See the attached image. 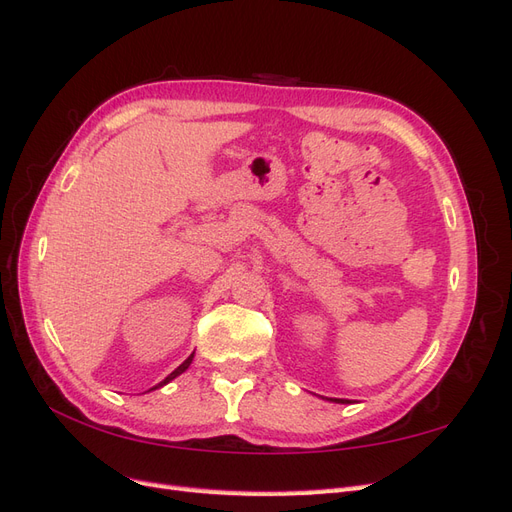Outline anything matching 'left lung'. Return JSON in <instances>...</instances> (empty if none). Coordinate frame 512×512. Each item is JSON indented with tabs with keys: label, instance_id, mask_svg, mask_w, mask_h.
<instances>
[{
	"label": "left lung",
	"instance_id": "left-lung-1",
	"mask_svg": "<svg viewBox=\"0 0 512 512\" xmlns=\"http://www.w3.org/2000/svg\"><path fill=\"white\" fill-rule=\"evenodd\" d=\"M324 399V397H322ZM329 401H335V404H350V401L348 399H335V397H327Z\"/></svg>",
	"mask_w": 512,
	"mask_h": 512
}]
</instances>
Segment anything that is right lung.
<instances>
[{
  "label": "right lung",
  "instance_id": "1",
  "mask_svg": "<svg viewBox=\"0 0 512 512\" xmlns=\"http://www.w3.org/2000/svg\"><path fill=\"white\" fill-rule=\"evenodd\" d=\"M192 361H194V352H192V354L188 356V359H185V361H183V363H181V365H179V367L173 371V374H168V376H166V378H164L160 384H156V386H153V389H149V391H156V389H160V386H164V384H168L170 380H175L177 376H181L183 371L192 365Z\"/></svg>",
  "mask_w": 512,
  "mask_h": 512
}]
</instances>
